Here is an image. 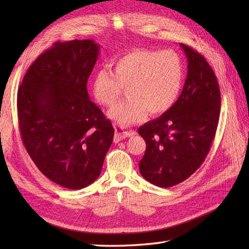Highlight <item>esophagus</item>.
<instances>
[{"label": "esophagus", "instance_id": "esophagus-1", "mask_svg": "<svg viewBox=\"0 0 249 249\" xmlns=\"http://www.w3.org/2000/svg\"><path fill=\"white\" fill-rule=\"evenodd\" d=\"M114 128H115V135H114V142L115 143H118L121 140H123L125 138H128V137L131 136H135L136 135V131L134 130H125L124 128L120 127L119 125L114 124Z\"/></svg>", "mask_w": 249, "mask_h": 249}]
</instances>
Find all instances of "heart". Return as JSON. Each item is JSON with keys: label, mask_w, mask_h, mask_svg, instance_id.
I'll return each instance as SVG.
<instances>
[{"label": "heart", "mask_w": 249, "mask_h": 249, "mask_svg": "<svg viewBox=\"0 0 249 249\" xmlns=\"http://www.w3.org/2000/svg\"><path fill=\"white\" fill-rule=\"evenodd\" d=\"M113 70H99L92 89L99 104L111 107L127 88L128 99L108 112L122 126L142 121L149 111L152 115L165 113L176 103L183 86V62L172 50L136 49L114 61Z\"/></svg>", "instance_id": "1"}]
</instances>
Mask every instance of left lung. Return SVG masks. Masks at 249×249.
Returning <instances> with one entry per match:
<instances>
[{"mask_svg": "<svg viewBox=\"0 0 249 249\" xmlns=\"http://www.w3.org/2000/svg\"><path fill=\"white\" fill-rule=\"evenodd\" d=\"M181 47L188 62L181 95L160 118L138 129L146 143L140 173L158 187L185 181L202 165L219 121L217 78L202 54L184 44Z\"/></svg>", "mask_w": 249, "mask_h": 249, "instance_id": "left-lung-1", "label": "left lung"}]
</instances>
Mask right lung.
<instances>
[{"label":"right lung","instance_id":"right-lung-1","mask_svg":"<svg viewBox=\"0 0 249 249\" xmlns=\"http://www.w3.org/2000/svg\"><path fill=\"white\" fill-rule=\"evenodd\" d=\"M99 54L92 39L56 41L33 62L17 95L23 144L40 172L81 189L96 179L114 129L89 100L87 83Z\"/></svg>","mask_w":249,"mask_h":249}]
</instances>
